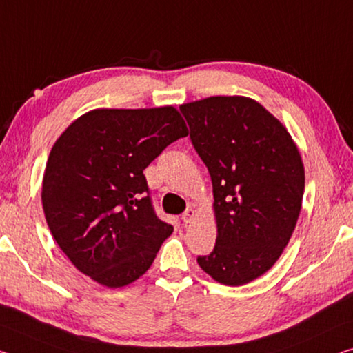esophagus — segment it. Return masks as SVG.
Masks as SVG:
<instances>
[{"label": "esophagus", "mask_w": 353, "mask_h": 353, "mask_svg": "<svg viewBox=\"0 0 353 353\" xmlns=\"http://www.w3.org/2000/svg\"><path fill=\"white\" fill-rule=\"evenodd\" d=\"M194 216H196V210H194L193 207H190V209H187L182 214V221L183 223H192L194 220Z\"/></svg>", "instance_id": "obj_1"}]
</instances>
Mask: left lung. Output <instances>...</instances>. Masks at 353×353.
Returning <instances> with one entry per match:
<instances>
[{"instance_id":"left-lung-1","label":"left lung","mask_w":353,"mask_h":353,"mask_svg":"<svg viewBox=\"0 0 353 353\" xmlns=\"http://www.w3.org/2000/svg\"><path fill=\"white\" fill-rule=\"evenodd\" d=\"M181 111L214 187L216 242L198 264L218 283L243 286L289 243L305 192L303 161L286 127L253 99L207 97Z\"/></svg>"}]
</instances>
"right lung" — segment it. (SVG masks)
<instances>
[{"label": "right lung", "instance_id": "1", "mask_svg": "<svg viewBox=\"0 0 353 353\" xmlns=\"http://www.w3.org/2000/svg\"><path fill=\"white\" fill-rule=\"evenodd\" d=\"M187 135L174 106H160L92 110L56 139L43 172V214L81 273L116 289L152 265L172 226L155 215L143 171Z\"/></svg>", "mask_w": 353, "mask_h": 353}]
</instances>
